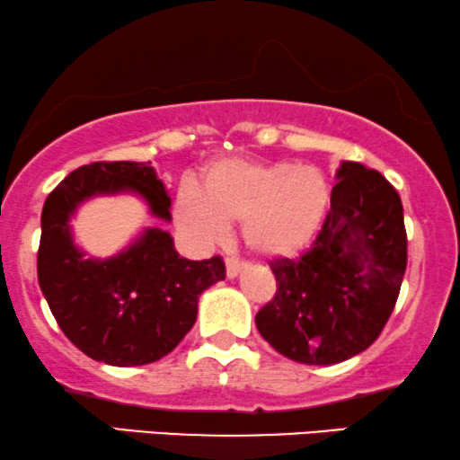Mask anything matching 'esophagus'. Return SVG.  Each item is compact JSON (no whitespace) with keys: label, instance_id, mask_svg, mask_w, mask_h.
Listing matches in <instances>:
<instances>
[{"label":"esophagus","instance_id":"esophagus-1","mask_svg":"<svg viewBox=\"0 0 460 460\" xmlns=\"http://www.w3.org/2000/svg\"><path fill=\"white\" fill-rule=\"evenodd\" d=\"M225 265H226V276H229V279H235V276L246 268V263L240 261V259H235V257H226Z\"/></svg>","mask_w":460,"mask_h":460}]
</instances>
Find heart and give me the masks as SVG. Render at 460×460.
Masks as SVG:
<instances>
[{
  "instance_id": "obj_1",
  "label": "heart",
  "mask_w": 460,
  "mask_h": 460,
  "mask_svg": "<svg viewBox=\"0 0 460 460\" xmlns=\"http://www.w3.org/2000/svg\"><path fill=\"white\" fill-rule=\"evenodd\" d=\"M328 177L313 164L225 158L203 173V190L184 184L175 214L190 234L216 240L244 220V240L263 257H287L311 244L330 208Z\"/></svg>"
}]
</instances>
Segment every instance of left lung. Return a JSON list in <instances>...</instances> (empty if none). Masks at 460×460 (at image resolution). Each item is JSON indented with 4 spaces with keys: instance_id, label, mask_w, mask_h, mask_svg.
Segmentation results:
<instances>
[{
    "instance_id": "8db88e82",
    "label": "left lung",
    "mask_w": 460,
    "mask_h": 460,
    "mask_svg": "<svg viewBox=\"0 0 460 460\" xmlns=\"http://www.w3.org/2000/svg\"><path fill=\"white\" fill-rule=\"evenodd\" d=\"M317 237L274 259L276 293L254 317L259 334L300 364L345 362L379 339L401 293L407 231L396 188L379 171L342 163Z\"/></svg>"
}]
</instances>
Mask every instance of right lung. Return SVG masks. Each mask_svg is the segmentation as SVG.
<instances>
[{
	"label": "right lung",
	"mask_w": 460,
	"mask_h": 460,
	"mask_svg": "<svg viewBox=\"0 0 460 460\" xmlns=\"http://www.w3.org/2000/svg\"><path fill=\"white\" fill-rule=\"evenodd\" d=\"M124 190L146 199L158 218H171V199L149 163L83 164L44 201L38 283L72 345L111 367H141L167 356L190 332L199 296L225 279V261L218 254L188 261L160 229H147L104 261L87 259L72 244L70 216L85 199Z\"/></svg>",
	"instance_id": "right-lung-1"
}]
</instances>
